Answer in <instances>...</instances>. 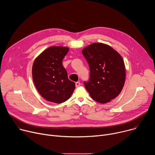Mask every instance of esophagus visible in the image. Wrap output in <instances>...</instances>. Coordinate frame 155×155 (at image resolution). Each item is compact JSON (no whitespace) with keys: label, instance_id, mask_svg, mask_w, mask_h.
<instances>
[{"label":"esophagus","instance_id":"34e87169","mask_svg":"<svg viewBox=\"0 0 155 155\" xmlns=\"http://www.w3.org/2000/svg\"><path fill=\"white\" fill-rule=\"evenodd\" d=\"M80 85H81V83H80L79 81H77V82L75 83V86H76V87H79Z\"/></svg>","mask_w":155,"mask_h":155}]
</instances>
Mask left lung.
Returning <instances> with one entry per match:
<instances>
[{
	"label": "left lung",
	"mask_w": 155,
	"mask_h": 155,
	"mask_svg": "<svg viewBox=\"0 0 155 155\" xmlns=\"http://www.w3.org/2000/svg\"><path fill=\"white\" fill-rule=\"evenodd\" d=\"M81 52L90 67V80L84 84L91 98L105 104L117 97L123 89L126 78L121 56L102 43H93Z\"/></svg>",
	"instance_id": "obj_1"
}]
</instances>
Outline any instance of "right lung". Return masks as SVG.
Listing matches in <instances>:
<instances>
[{"label":"right lung","mask_w":155,"mask_h":155,"mask_svg":"<svg viewBox=\"0 0 155 155\" xmlns=\"http://www.w3.org/2000/svg\"><path fill=\"white\" fill-rule=\"evenodd\" d=\"M65 47H50L35 59L32 69L34 84L40 94L47 101L62 103L72 96L74 82L68 77L62 61L69 51Z\"/></svg>","instance_id":"right-lung-1"}]
</instances>
